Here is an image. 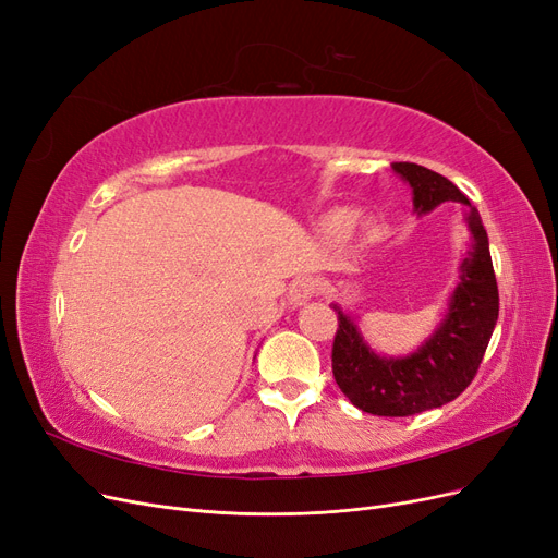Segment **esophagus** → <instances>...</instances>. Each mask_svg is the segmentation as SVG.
Wrapping results in <instances>:
<instances>
[{"instance_id": "34e87169", "label": "esophagus", "mask_w": 558, "mask_h": 558, "mask_svg": "<svg viewBox=\"0 0 558 558\" xmlns=\"http://www.w3.org/2000/svg\"><path fill=\"white\" fill-rule=\"evenodd\" d=\"M314 293H316V281L310 279V277H300V279H295L291 283L289 302H291L293 307H302V305H305V302H310L314 298Z\"/></svg>"}]
</instances>
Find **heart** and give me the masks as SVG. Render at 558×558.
Listing matches in <instances>:
<instances>
[{
	"mask_svg": "<svg viewBox=\"0 0 558 558\" xmlns=\"http://www.w3.org/2000/svg\"><path fill=\"white\" fill-rule=\"evenodd\" d=\"M353 221H356V216H353V211L349 209H335L330 211L324 223H320V228H324L326 234H330V238H344V234L353 228Z\"/></svg>",
	"mask_w": 558,
	"mask_h": 558,
	"instance_id": "heart-1",
	"label": "heart"
}]
</instances>
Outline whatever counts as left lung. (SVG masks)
Listing matches in <instances>:
<instances>
[{"mask_svg":"<svg viewBox=\"0 0 558 558\" xmlns=\"http://www.w3.org/2000/svg\"><path fill=\"white\" fill-rule=\"evenodd\" d=\"M393 172L412 189L416 216L430 214L442 202H461L470 248L442 318L408 356L377 353L356 318L337 302L332 305L340 320L332 344L335 381L359 410L377 416H410L459 398L477 375L498 320V283L480 211L447 177L428 167L393 162Z\"/></svg>","mask_w":558,"mask_h":558,"instance_id":"1","label":"left lung"}]
</instances>
